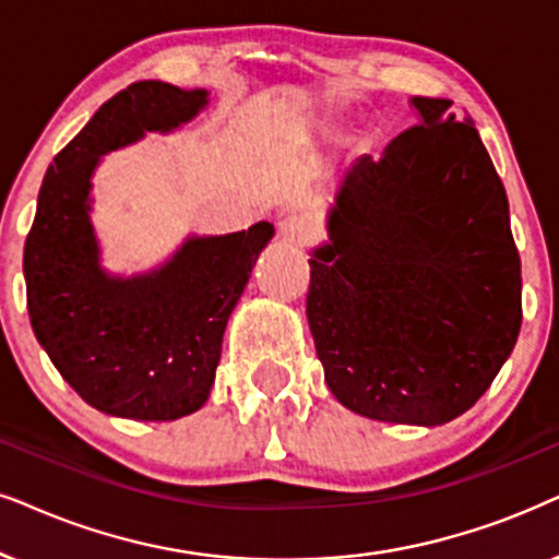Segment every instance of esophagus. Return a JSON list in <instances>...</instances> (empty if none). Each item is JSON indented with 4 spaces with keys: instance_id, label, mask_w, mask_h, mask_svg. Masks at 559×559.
Masks as SVG:
<instances>
[{
    "instance_id": "esophagus-1",
    "label": "esophagus",
    "mask_w": 559,
    "mask_h": 559,
    "mask_svg": "<svg viewBox=\"0 0 559 559\" xmlns=\"http://www.w3.org/2000/svg\"><path fill=\"white\" fill-rule=\"evenodd\" d=\"M280 236L285 238L289 246H308L316 238V226L308 217L287 215L285 221L280 223Z\"/></svg>"
}]
</instances>
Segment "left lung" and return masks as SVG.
Wrapping results in <instances>:
<instances>
[{"label":"left lung","mask_w":559,"mask_h":559,"mask_svg":"<svg viewBox=\"0 0 559 559\" xmlns=\"http://www.w3.org/2000/svg\"><path fill=\"white\" fill-rule=\"evenodd\" d=\"M421 122L346 171L306 313L331 393L374 421L439 426L473 408L521 329L509 198L469 115L413 97Z\"/></svg>","instance_id":"8db88e82"}]
</instances>
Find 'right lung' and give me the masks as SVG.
<instances>
[{
    "label": "right lung",
    "instance_id": "right-lung-1",
    "mask_svg": "<svg viewBox=\"0 0 559 559\" xmlns=\"http://www.w3.org/2000/svg\"><path fill=\"white\" fill-rule=\"evenodd\" d=\"M207 105L205 90L135 82L94 112L48 166L25 241L27 313L43 349L92 408L174 421L202 408L230 310L272 241V223L187 238L158 270L110 277L90 221L92 174L146 130L169 133Z\"/></svg>",
    "mask_w": 559,
    "mask_h": 559
}]
</instances>
